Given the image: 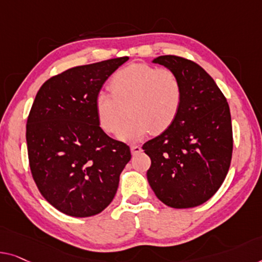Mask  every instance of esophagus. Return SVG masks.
I'll list each match as a JSON object with an SVG mask.
<instances>
[{
  "label": "esophagus",
  "instance_id": "esophagus-1",
  "mask_svg": "<svg viewBox=\"0 0 262 262\" xmlns=\"http://www.w3.org/2000/svg\"><path fill=\"white\" fill-rule=\"evenodd\" d=\"M130 150H132V154L135 155V154H139L140 151H142V148L140 147V146H138V144H132Z\"/></svg>",
  "mask_w": 262,
  "mask_h": 262
}]
</instances>
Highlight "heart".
Instances as JSON below:
<instances>
[{"label": "heart", "instance_id": "obj_1", "mask_svg": "<svg viewBox=\"0 0 262 262\" xmlns=\"http://www.w3.org/2000/svg\"><path fill=\"white\" fill-rule=\"evenodd\" d=\"M108 93L95 97V112L101 128L118 134L129 114L132 118L121 132L124 141H138L160 134L175 122L183 101L180 76L170 68L134 63L120 69L108 81Z\"/></svg>", "mask_w": 262, "mask_h": 262}]
</instances>
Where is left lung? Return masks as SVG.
<instances>
[{"mask_svg": "<svg viewBox=\"0 0 262 262\" xmlns=\"http://www.w3.org/2000/svg\"><path fill=\"white\" fill-rule=\"evenodd\" d=\"M153 62L180 76L183 101L175 122L142 146L151 160L147 179L165 205L192 208L209 200L228 173L233 153L231 112L220 88L198 63L174 55Z\"/></svg>", "mask_w": 262, "mask_h": 262, "instance_id": "left-lung-1", "label": "left lung"}]
</instances>
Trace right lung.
I'll return each mask as SVG.
<instances>
[{
    "instance_id": "obj_1",
    "label": "right lung",
    "mask_w": 262,
    "mask_h": 262,
    "mask_svg": "<svg viewBox=\"0 0 262 262\" xmlns=\"http://www.w3.org/2000/svg\"><path fill=\"white\" fill-rule=\"evenodd\" d=\"M128 56L79 66L47 80L27 120L30 171L57 210L75 217L102 212L132 158L124 142L100 127L95 97Z\"/></svg>"
}]
</instances>
